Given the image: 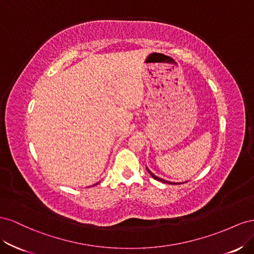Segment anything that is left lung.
Listing matches in <instances>:
<instances>
[{
  "label": "left lung",
  "mask_w": 254,
  "mask_h": 254,
  "mask_svg": "<svg viewBox=\"0 0 254 254\" xmlns=\"http://www.w3.org/2000/svg\"><path fill=\"white\" fill-rule=\"evenodd\" d=\"M147 170H148V172L150 173L151 175V177L153 178V179H155V180H157V181H161V182H163V183H167V184H172V185H177V183H171V182H168V181H165V180H163V179H161V178H157L156 176H154L153 173H152L148 168H147Z\"/></svg>",
  "instance_id": "1"
}]
</instances>
